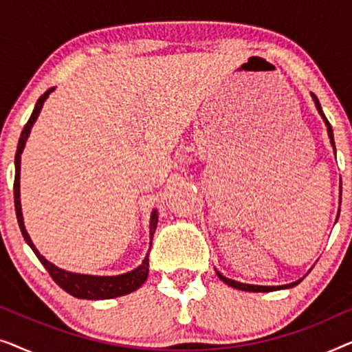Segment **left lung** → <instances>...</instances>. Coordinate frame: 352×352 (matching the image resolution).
<instances>
[{"label": "left lung", "mask_w": 352, "mask_h": 352, "mask_svg": "<svg viewBox=\"0 0 352 352\" xmlns=\"http://www.w3.org/2000/svg\"><path fill=\"white\" fill-rule=\"evenodd\" d=\"M311 98H312V100H314V104H316V109H317V112H319V115L322 117V120H324V123H325V126H327V133H329V138H330V144H331V147H333V152H335V155H336V148H335V141H333V129H331V124L329 123V120H327V117L324 115V112H322V107H320V104H319V99H317V96L314 94V93H311ZM340 204H341V186H340ZM338 214H340V210H338ZM338 214H336V219H338ZM312 269V267H311ZM311 269L309 271H307V274L311 272ZM216 274H218V277L221 278V280H223L224 283H228L229 287H234V288H237V290H243V292H253V293H267V292H277V290H285V288H293V287H296L298 283H300L302 278L305 277H301L300 280H296V282H292V283H287V285H252V283H242V282H237V280H232V278H229V277H226V276H223V274H221L219 271H216Z\"/></svg>", "instance_id": "obj_1"}]
</instances>
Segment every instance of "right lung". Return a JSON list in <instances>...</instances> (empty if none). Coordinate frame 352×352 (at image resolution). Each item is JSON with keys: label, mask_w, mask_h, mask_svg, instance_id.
<instances>
[{"label": "right lung", "mask_w": 352, "mask_h": 352, "mask_svg": "<svg viewBox=\"0 0 352 352\" xmlns=\"http://www.w3.org/2000/svg\"><path fill=\"white\" fill-rule=\"evenodd\" d=\"M52 91H54V88H50L40 99H38L30 118H28L27 124L23 126V131L17 144L16 160H14V165H16V177H14V205H16L19 228H21L22 235L23 239H25V242L28 243V247L33 250V253L36 254V258L40 259L43 266L46 267V271L50 272L52 280H54L62 290L69 293V295L80 298V300H112V298L128 295V293H133L134 290H138V288L147 280L148 254L142 259V263L139 264L136 269H133V271L129 272L120 274V276H89V274L69 272L65 271V269H60L57 267L56 264L50 263L40 252H38L36 247L32 242L30 235L27 232L25 224H23L22 205H21V155L23 152V147H25L27 139L30 136L33 124H35L38 115L41 112L43 104H45V100L50 98ZM157 224H158V211L153 210L151 213V223H148V226H151V247H152V239H153V234H155Z\"/></svg>", "instance_id": "add662e5"}]
</instances>
